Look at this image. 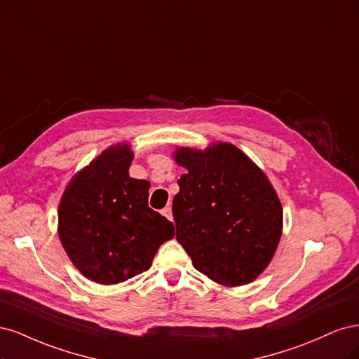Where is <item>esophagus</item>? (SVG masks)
I'll list each match as a JSON object with an SVG mask.
<instances>
[{
    "label": "esophagus",
    "mask_w": 359,
    "mask_h": 359,
    "mask_svg": "<svg viewBox=\"0 0 359 359\" xmlns=\"http://www.w3.org/2000/svg\"><path fill=\"white\" fill-rule=\"evenodd\" d=\"M161 213H163L168 219V221H172V212H171V207L170 205L165 207V209H163V212H161Z\"/></svg>",
    "instance_id": "34e87169"
}]
</instances>
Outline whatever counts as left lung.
I'll use <instances>...</instances> for the list:
<instances>
[{
	"instance_id": "8db88e82",
	"label": "left lung",
	"mask_w": 359,
	"mask_h": 359,
	"mask_svg": "<svg viewBox=\"0 0 359 359\" xmlns=\"http://www.w3.org/2000/svg\"><path fill=\"white\" fill-rule=\"evenodd\" d=\"M175 158L187 168L172 200L176 238L194 267L225 286L255 280L282 236V205L269 179L229 143L179 149Z\"/></svg>"
}]
</instances>
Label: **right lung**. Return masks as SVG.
Here are the masks:
<instances>
[{
    "label": "right lung",
    "mask_w": 359,
    "mask_h": 359,
    "mask_svg": "<svg viewBox=\"0 0 359 359\" xmlns=\"http://www.w3.org/2000/svg\"><path fill=\"white\" fill-rule=\"evenodd\" d=\"M128 144L113 146L68 183L61 198L60 238L88 279L114 285L150 269L175 225L149 207L147 180L133 179Z\"/></svg>",
    "instance_id": "obj_1"
}]
</instances>
